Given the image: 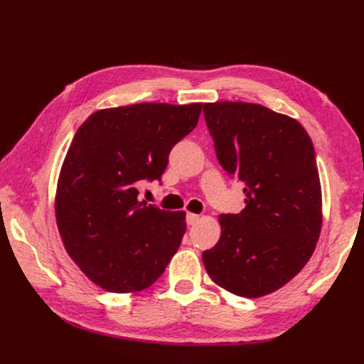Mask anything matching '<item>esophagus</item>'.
Returning a JSON list of instances; mask_svg holds the SVG:
<instances>
[{
    "label": "esophagus",
    "instance_id": "1",
    "mask_svg": "<svg viewBox=\"0 0 364 364\" xmlns=\"http://www.w3.org/2000/svg\"><path fill=\"white\" fill-rule=\"evenodd\" d=\"M199 220H200V217L197 214H191V213L186 214V225H188V226L196 225L197 222H199Z\"/></svg>",
    "mask_w": 364,
    "mask_h": 364
}]
</instances>
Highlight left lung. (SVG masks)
Masks as SVG:
<instances>
[{
  "label": "left lung",
  "mask_w": 364,
  "mask_h": 364,
  "mask_svg": "<svg viewBox=\"0 0 364 364\" xmlns=\"http://www.w3.org/2000/svg\"><path fill=\"white\" fill-rule=\"evenodd\" d=\"M215 155L245 182V209L218 218L222 235L203 252L217 285L237 296L277 291L299 273L322 228V191L313 142L296 119L261 105L205 103Z\"/></svg>",
  "instance_id": "8db88e82"
}]
</instances>
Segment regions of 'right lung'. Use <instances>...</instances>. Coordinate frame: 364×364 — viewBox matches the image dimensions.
<instances>
[{
  "label": "right lung",
  "mask_w": 364,
  "mask_h": 364,
  "mask_svg": "<svg viewBox=\"0 0 364 364\" xmlns=\"http://www.w3.org/2000/svg\"><path fill=\"white\" fill-rule=\"evenodd\" d=\"M202 103H139L97 111L75 132L63 161L56 222L63 246L98 287L144 290L178 252L185 213L139 202L161 181L168 155L193 132Z\"/></svg>",
  "instance_id": "1"
}]
</instances>
